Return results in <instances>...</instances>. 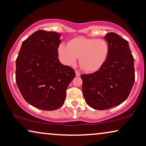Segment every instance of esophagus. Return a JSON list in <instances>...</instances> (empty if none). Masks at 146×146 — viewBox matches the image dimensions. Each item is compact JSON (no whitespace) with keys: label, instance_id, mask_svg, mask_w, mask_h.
<instances>
[{"label":"esophagus","instance_id":"34e87169","mask_svg":"<svg viewBox=\"0 0 146 146\" xmlns=\"http://www.w3.org/2000/svg\"><path fill=\"white\" fill-rule=\"evenodd\" d=\"M76 76H80V72L78 70H76Z\"/></svg>","mask_w":146,"mask_h":146}]
</instances>
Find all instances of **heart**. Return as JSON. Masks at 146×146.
<instances>
[{"instance_id": "heart-1", "label": "heart", "mask_w": 146, "mask_h": 146, "mask_svg": "<svg viewBox=\"0 0 146 146\" xmlns=\"http://www.w3.org/2000/svg\"><path fill=\"white\" fill-rule=\"evenodd\" d=\"M109 45L105 40L75 38L68 44H61L58 47L59 58L66 65H74L80 58L81 68L89 72L101 68L109 54Z\"/></svg>"}]
</instances>
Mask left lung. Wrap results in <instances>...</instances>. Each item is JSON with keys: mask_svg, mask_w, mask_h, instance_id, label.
Returning a JSON list of instances; mask_svg holds the SVG:
<instances>
[{"mask_svg": "<svg viewBox=\"0 0 146 146\" xmlns=\"http://www.w3.org/2000/svg\"><path fill=\"white\" fill-rule=\"evenodd\" d=\"M105 39L109 54L103 66L89 74H81L86 102L91 108L104 110L123 102L135 81L134 59L126 40L114 33Z\"/></svg>", "mask_w": 146, "mask_h": 146, "instance_id": "left-lung-1", "label": "left lung"}]
</instances>
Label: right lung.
<instances>
[{
  "instance_id": "1",
  "label": "right lung",
  "mask_w": 146,
  "mask_h": 146,
  "mask_svg": "<svg viewBox=\"0 0 146 146\" xmlns=\"http://www.w3.org/2000/svg\"><path fill=\"white\" fill-rule=\"evenodd\" d=\"M61 35L42 30L24 40L16 60V82L24 99L43 110L64 104L75 71L58 59Z\"/></svg>"
}]
</instances>
